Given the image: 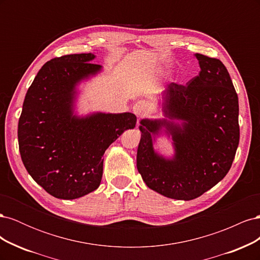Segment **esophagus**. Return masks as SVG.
I'll use <instances>...</instances> for the list:
<instances>
[{
    "instance_id": "1",
    "label": "esophagus",
    "mask_w": 260,
    "mask_h": 260,
    "mask_svg": "<svg viewBox=\"0 0 260 260\" xmlns=\"http://www.w3.org/2000/svg\"><path fill=\"white\" fill-rule=\"evenodd\" d=\"M133 113H135L138 117H143L148 112V104L145 101H138L137 103L133 105Z\"/></svg>"
}]
</instances>
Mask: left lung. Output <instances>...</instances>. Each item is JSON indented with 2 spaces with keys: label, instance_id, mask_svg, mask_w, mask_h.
Listing matches in <instances>:
<instances>
[{
  "label": "left lung",
  "instance_id": "8db88e82",
  "mask_svg": "<svg viewBox=\"0 0 260 260\" xmlns=\"http://www.w3.org/2000/svg\"><path fill=\"white\" fill-rule=\"evenodd\" d=\"M200 75L185 85L171 82L164 93V113L172 121L141 120L137 167L146 185L166 198L191 201L229 172L240 141L239 99L221 60L195 54ZM161 126L172 135L175 156L158 155L151 135Z\"/></svg>",
  "mask_w": 260,
  "mask_h": 260
}]
</instances>
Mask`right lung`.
<instances>
[{
    "label": "right lung",
    "mask_w": 260,
    "mask_h": 260,
    "mask_svg": "<svg viewBox=\"0 0 260 260\" xmlns=\"http://www.w3.org/2000/svg\"><path fill=\"white\" fill-rule=\"evenodd\" d=\"M91 53L55 57L31 83L18 121V144L28 174L56 199L75 200L100 186L103 155L136 127L131 113L74 115L76 85L98 74Z\"/></svg>",
    "instance_id": "1"
}]
</instances>
